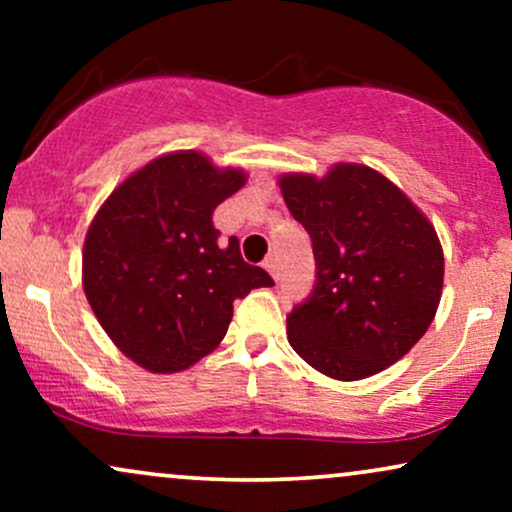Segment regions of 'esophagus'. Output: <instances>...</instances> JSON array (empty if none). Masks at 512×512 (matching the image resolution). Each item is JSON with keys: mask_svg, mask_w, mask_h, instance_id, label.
Instances as JSON below:
<instances>
[{"mask_svg": "<svg viewBox=\"0 0 512 512\" xmlns=\"http://www.w3.org/2000/svg\"><path fill=\"white\" fill-rule=\"evenodd\" d=\"M262 267L267 269V272L272 274L274 279H279V262H276V257H267V260L262 262Z\"/></svg>", "mask_w": 512, "mask_h": 512, "instance_id": "obj_1", "label": "esophagus"}]
</instances>
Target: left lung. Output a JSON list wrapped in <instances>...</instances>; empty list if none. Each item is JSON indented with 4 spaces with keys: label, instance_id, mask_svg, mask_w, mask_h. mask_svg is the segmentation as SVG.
<instances>
[{
    "label": "left lung",
    "instance_id": "obj_1",
    "mask_svg": "<svg viewBox=\"0 0 512 512\" xmlns=\"http://www.w3.org/2000/svg\"><path fill=\"white\" fill-rule=\"evenodd\" d=\"M281 195L313 240V293L286 317L289 344L334 380H361L424 337L443 293L433 223L378 170L286 173Z\"/></svg>",
    "mask_w": 512,
    "mask_h": 512
}]
</instances>
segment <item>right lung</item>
<instances>
[{"instance_id":"1","label":"right lung","mask_w":512,"mask_h":512,"mask_svg":"<svg viewBox=\"0 0 512 512\" xmlns=\"http://www.w3.org/2000/svg\"><path fill=\"white\" fill-rule=\"evenodd\" d=\"M248 175L199 151L158 156L98 209L84 240V291L117 349L151 373L195 366L226 337L233 301L274 286L219 243L211 214Z\"/></svg>"}]
</instances>
